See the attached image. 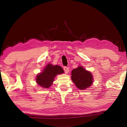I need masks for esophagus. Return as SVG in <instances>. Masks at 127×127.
Here are the masks:
<instances>
[{"instance_id": "34e87169", "label": "esophagus", "mask_w": 127, "mask_h": 127, "mask_svg": "<svg viewBox=\"0 0 127 127\" xmlns=\"http://www.w3.org/2000/svg\"><path fill=\"white\" fill-rule=\"evenodd\" d=\"M64 70L66 74H68L69 73V68L68 67H66V66H64Z\"/></svg>"}]
</instances>
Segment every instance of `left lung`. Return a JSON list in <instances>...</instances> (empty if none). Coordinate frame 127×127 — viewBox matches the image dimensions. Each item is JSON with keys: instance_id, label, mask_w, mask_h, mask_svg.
Returning <instances> with one entry per match:
<instances>
[{"instance_id": "left-lung-1", "label": "left lung", "mask_w": 127, "mask_h": 127, "mask_svg": "<svg viewBox=\"0 0 127 127\" xmlns=\"http://www.w3.org/2000/svg\"><path fill=\"white\" fill-rule=\"evenodd\" d=\"M71 75L72 81L79 90H86L92 86L94 82V77L91 72L86 70L82 66L73 69Z\"/></svg>"}]
</instances>
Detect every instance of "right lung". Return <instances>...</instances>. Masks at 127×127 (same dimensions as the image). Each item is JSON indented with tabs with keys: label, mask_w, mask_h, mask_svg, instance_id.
<instances>
[{
	"label": "right lung",
	"mask_w": 127,
	"mask_h": 127,
	"mask_svg": "<svg viewBox=\"0 0 127 127\" xmlns=\"http://www.w3.org/2000/svg\"><path fill=\"white\" fill-rule=\"evenodd\" d=\"M64 70L61 66L48 64L41 72L37 74L36 82L39 86L48 89L52 85L55 77L64 73Z\"/></svg>",
	"instance_id": "right-lung-1"
}]
</instances>
